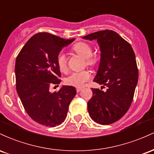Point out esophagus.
Returning <instances> with one entry per match:
<instances>
[{
    "mask_svg": "<svg viewBox=\"0 0 154 154\" xmlns=\"http://www.w3.org/2000/svg\"><path fill=\"white\" fill-rule=\"evenodd\" d=\"M76 91H77V93H79V91H82V88H77V89H76Z\"/></svg>",
    "mask_w": 154,
    "mask_h": 154,
    "instance_id": "34e87169",
    "label": "esophagus"
}]
</instances>
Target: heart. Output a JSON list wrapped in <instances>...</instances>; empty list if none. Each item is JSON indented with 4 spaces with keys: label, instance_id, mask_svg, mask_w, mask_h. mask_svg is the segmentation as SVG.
Returning a JSON list of instances; mask_svg holds the SVG:
<instances>
[{
    "label": "heart",
    "instance_id": "heart-1",
    "mask_svg": "<svg viewBox=\"0 0 154 154\" xmlns=\"http://www.w3.org/2000/svg\"><path fill=\"white\" fill-rule=\"evenodd\" d=\"M72 50L81 56L85 60L86 65L90 66H93L98 62V59L96 56H93V48L91 45L84 42H79L74 45ZM56 63L61 72H66L67 69V59L66 55L63 52H60L56 56ZM91 77V75L88 71L74 72L70 74L65 79V82L67 85L74 86L76 88H81L84 83L87 82Z\"/></svg>",
    "mask_w": 154,
    "mask_h": 154
}]
</instances>
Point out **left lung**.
I'll list each match as a JSON object with an SVG mask.
<instances>
[{
	"label": "left lung",
	"mask_w": 154,
	"mask_h": 154,
	"mask_svg": "<svg viewBox=\"0 0 154 154\" xmlns=\"http://www.w3.org/2000/svg\"><path fill=\"white\" fill-rule=\"evenodd\" d=\"M82 38L97 40L100 61L93 81L107 88L106 91L92 88L88 112L95 122L110 125L126 114L133 100L138 80L135 53L128 42L112 30L98 31Z\"/></svg>",
	"instance_id": "8db88e82"
}]
</instances>
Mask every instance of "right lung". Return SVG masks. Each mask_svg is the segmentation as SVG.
Segmentation results:
<instances>
[{"label":"right lung","mask_w":154,"mask_h":154,"mask_svg":"<svg viewBox=\"0 0 154 154\" xmlns=\"http://www.w3.org/2000/svg\"><path fill=\"white\" fill-rule=\"evenodd\" d=\"M74 40L39 32L26 42L16 59L17 93L28 115L44 126L53 128L62 123L77 94L73 86L63 85L58 92L49 91L50 86L61 82L56 56Z\"/></svg>","instance_id":"add662e5"}]
</instances>
